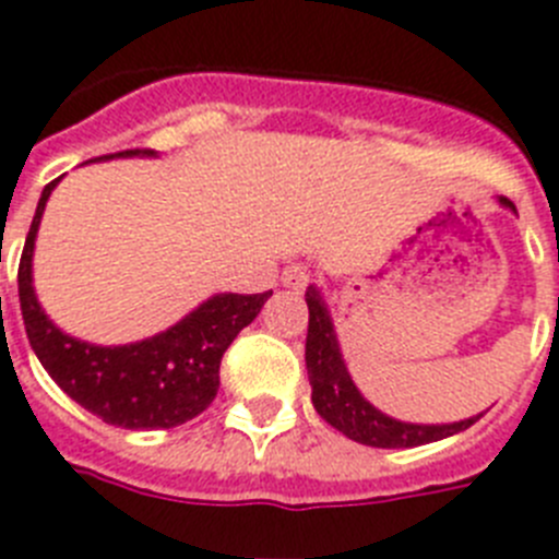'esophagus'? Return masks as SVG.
<instances>
[{
    "instance_id": "esophagus-1",
    "label": "esophagus",
    "mask_w": 559,
    "mask_h": 559,
    "mask_svg": "<svg viewBox=\"0 0 559 559\" xmlns=\"http://www.w3.org/2000/svg\"><path fill=\"white\" fill-rule=\"evenodd\" d=\"M283 288L288 290H305V285H308V280H311V274H308V269L305 265H299V262H290V265H285L283 269Z\"/></svg>"
}]
</instances>
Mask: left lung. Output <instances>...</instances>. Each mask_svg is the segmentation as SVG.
Instances as JSON below:
<instances>
[{"instance_id": "1", "label": "left lung", "mask_w": 559, "mask_h": 559, "mask_svg": "<svg viewBox=\"0 0 559 559\" xmlns=\"http://www.w3.org/2000/svg\"><path fill=\"white\" fill-rule=\"evenodd\" d=\"M500 203L514 212L509 200L500 198ZM305 302H308V313H311L308 317V338H305V367H308V381L313 388L311 402L319 416L325 418L333 429H338L342 436L365 443V447L407 450V447H421V443L457 436L484 416L480 413V416L452 424H413L381 413L359 393L356 381L347 373L331 311H328L322 290L317 285H308Z\"/></svg>"}]
</instances>
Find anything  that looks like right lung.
Segmentation results:
<instances>
[{"instance_id":"obj_1","label":"right lung","mask_w":559,"mask_h":559,"mask_svg":"<svg viewBox=\"0 0 559 559\" xmlns=\"http://www.w3.org/2000/svg\"><path fill=\"white\" fill-rule=\"evenodd\" d=\"M112 157H157V152L127 150L98 160ZM59 180L41 192L19 262V305L33 353L75 404L112 427L169 429L192 421L217 395L223 353L254 322L271 290L214 294L171 328L130 345H93L70 336L47 317L33 288L36 234Z\"/></svg>"}]
</instances>
